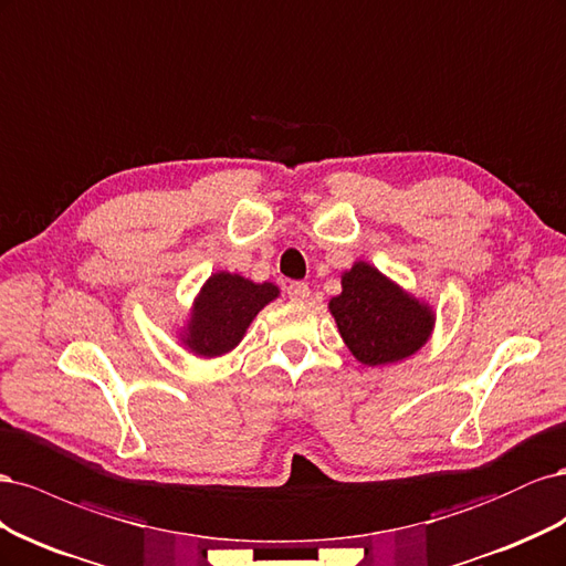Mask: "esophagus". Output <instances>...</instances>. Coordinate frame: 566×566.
Listing matches in <instances>:
<instances>
[{"mask_svg": "<svg viewBox=\"0 0 566 566\" xmlns=\"http://www.w3.org/2000/svg\"><path fill=\"white\" fill-rule=\"evenodd\" d=\"M287 297H290V302H297V304H302V302H306L310 300V285L306 283H290L287 285Z\"/></svg>", "mask_w": 566, "mask_h": 566, "instance_id": "obj_1", "label": "esophagus"}]
</instances>
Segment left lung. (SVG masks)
Returning <instances> with one entry per match:
<instances>
[{
	"label": "left lung",
	"mask_w": 566,
	"mask_h": 566,
	"mask_svg": "<svg viewBox=\"0 0 566 566\" xmlns=\"http://www.w3.org/2000/svg\"><path fill=\"white\" fill-rule=\"evenodd\" d=\"M347 349L364 366L406 361L432 337L437 312L397 281L358 260L342 273V293L328 302Z\"/></svg>",
	"instance_id": "obj_1"
}]
</instances>
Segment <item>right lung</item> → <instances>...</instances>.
Returning <instances> with one entry per match:
<instances>
[{
	"instance_id": "right-lung-1",
	"label": "right lung",
	"mask_w": 566,
	"mask_h": 566,
	"mask_svg": "<svg viewBox=\"0 0 566 566\" xmlns=\"http://www.w3.org/2000/svg\"><path fill=\"white\" fill-rule=\"evenodd\" d=\"M281 297V287L269 281L254 283L241 273L217 271L202 283L177 337L193 356L217 358L233 352L250 323L269 302Z\"/></svg>"
}]
</instances>
